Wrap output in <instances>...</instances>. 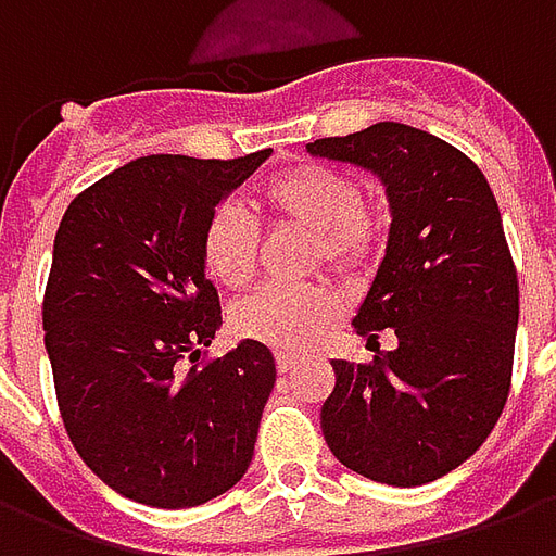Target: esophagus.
<instances>
[{
  "label": "esophagus",
  "mask_w": 556,
  "mask_h": 556,
  "mask_svg": "<svg viewBox=\"0 0 556 556\" xmlns=\"http://www.w3.org/2000/svg\"><path fill=\"white\" fill-rule=\"evenodd\" d=\"M294 366H298V361H294L291 354H277V369H279V375H289L291 369H294Z\"/></svg>",
  "instance_id": "esophagus-1"
}]
</instances>
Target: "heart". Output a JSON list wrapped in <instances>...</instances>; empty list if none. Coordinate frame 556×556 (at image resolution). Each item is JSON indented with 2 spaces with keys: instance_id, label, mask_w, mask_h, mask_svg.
Returning <instances> with one entry per match:
<instances>
[{
  "instance_id": "obj_1",
  "label": "heart",
  "mask_w": 556,
  "mask_h": 556,
  "mask_svg": "<svg viewBox=\"0 0 556 556\" xmlns=\"http://www.w3.org/2000/svg\"><path fill=\"white\" fill-rule=\"evenodd\" d=\"M267 217L313 235L315 258L333 270H351L372 255L381 223L361 202L349 175L306 163L282 172L262 190ZM207 277L226 289H243L258 265V229L238 205H219L202 231ZM337 315V301L325 289H262L235 303L229 325L235 337L282 354H298L321 337Z\"/></svg>"
}]
</instances>
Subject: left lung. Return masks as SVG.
I'll return each mask as SVG.
<instances>
[{
    "label": "left lung",
    "instance_id": "obj_1",
    "mask_svg": "<svg viewBox=\"0 0 556 556\" xmlns=\"http://www.w3.org/2000/svg\"><path fill=\"white\" fill-rule=\"evenodd\" d=\"M306 154L372 172L390 205L384 258L351 318L396 349L369 366L333 361L321 431L342 465L399 489L467 462L501 417L513 378L518 277L485 175L402 122L315 139Z\"/></svg>",
    "mask_w": 556,
    "mask_h": 556
}]
</instances>
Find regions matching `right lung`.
<instances>
[{
	"mask_svg": "<svg viewBox=\"0 0 556 556\" xmlns=\"http://www.w3.org/2000/svg\"><path fill=\"white\" fill-rule=\"evenodd\" d=\"M274 151L238 160L148 154L67 205L43 294V349L79 458L157 509L214 501L247 473L277 384L243 339L181 375L223 325L202 262L207 219Z\"/></svg>",
	"mask_w": 556,
	"mask_h": 556,
	"instance_id": "1",
	"label": "right lung"
}]
</instances>
